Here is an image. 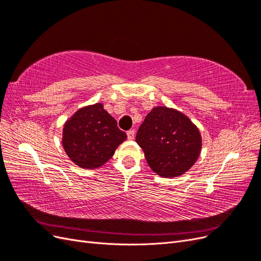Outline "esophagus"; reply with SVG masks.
Segmentation results:
<instances>
[{
  "instance_id": "1",
  "label": "esophagus",
  "mask_w": 261,
  "mask_h": 261,
  "mask_svg": "<svg viewBox=\"0 0 261 261\" xmlns=\"http://www.w3.org/2000/svg\"><path fill=\"white\" fill-rule=\"evenodd\" d=\"M134 137H135V130H134V129L128 130V132H127V138H128L129 140H133Z\"/></svg>"
}]
</instances>
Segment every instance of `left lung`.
<instances>
[{
    "label": "left lung",
    "instance_id": "1",
    "mask_svg": "<svg viewBox=\"0 0 261 261\" xmlns=\"http://www.w3.org/2000/svg\"><path fill=\"white\" fill-rule=\"evenodd\" d=\"M147 163L162 177H177L198 159L202 140L198 127L175 109L154 107L136 135Z\"/></svg>",
    "mask_w": 261,
    "mask_h": 261
}]
</instances>
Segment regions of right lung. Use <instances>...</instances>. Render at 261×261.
I'll return each mask as SVG.
<instances>
[{"label": "right lung", "mask_w": 261, "mask_h": 261, "mask_svg": "<svg viewBox=\"0 0 261 261\" xmlns=\"http://www.w3.org/2000/svg\"><path fill=\"white\" fill-rule=\"evenodd\" d=\"M127 136L102 103L90 105L70 116L63 127L62 145L66 154L83 169H98L113 156Z\"/></svg>", "instance_id": "1"}]
</instances>
